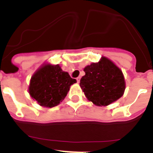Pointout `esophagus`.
I'll use <instances>...</instances> for the list:
<instances>
[{"label": "esophagus", "instance_id": "esophagus-1", "mask_svg": "<svg viewBox=\"0 0 153 153\" xmlns=\"http://www.w3.org/2000/svg\"><path fill=\"white\" fill-rule=\"evenodd\" d=\"M79 80H80V77H79V76H78V77L76 78V81H77V83H79Z\"/></svg>", "mask_w": 153, "mask_h": 153}]
</instances>
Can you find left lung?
<instances>
[{"mask_svg": "<svg viewBox=\"0 0 153 153\" xmlns=\"http://www.w3.org/2000/svg\"><path fill=\"white\" fill-rule=\"evenodd\" d=\"M80 79L81 89L89 100L97 106H107L122 97L125 80L122 71L112 61L102 57L84 68Z\"/></svg>", "mask_w": 153, "mask_h": 153, "instance_id": "obj_1", "label": "left lung"}]
</instances>
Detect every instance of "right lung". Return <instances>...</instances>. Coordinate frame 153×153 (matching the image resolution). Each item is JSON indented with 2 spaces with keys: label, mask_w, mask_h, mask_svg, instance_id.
I'll use <instances>...</instances> for the list:
<instances>
[{
  "label": "right lung",
  "mask_w": 153,
  "mask_h": 153,
  "mask_svg": "<svg viewBox=\"0 0 153 153\" xmlns=\"http://www.w3.org/2000/svg\"><path fill=\"white\" fill-rule=\"evenodd\" d=\"M76 82L59 65H45L31 77L29 93L40 106L51 108L64 100L70 86Z\"/></svg>",
  "instance_id": "right-lung-1"
}]
</instances>
